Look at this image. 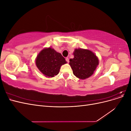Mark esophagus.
<instances>
[{
    "mask_svg": "<svg viewBox=\"0 0 131 131\" xmlns=\"http://www.w3.org/2000/svg\"><path fill=\"white\" fill-rule=\"evenodd\" d=\"M66 61L68 62V63H69V59L68 58V57H67L66 58Z\"/></svg>",
    "mask_w": 131,
    "mask_h": 131,
    "instance_id": "1",
    "label": "esophagus"
}]
</instances>
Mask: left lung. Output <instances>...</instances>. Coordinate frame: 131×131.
I'll use <instances>...</instances> for the list:
<instances>
[{
	"mask_svg": "<svg viewBox=\"0 0 131 131\" xmlns=\"http://www.w3.org/2000/svg\"><path fill=\"white\" fill-rule=\"evenodd\" d=\"M73 58L70 59L69 65L75 77L85 79L92 75L99 64V60L92 51L83 49H76Z\"/></svg>",
	"mask_w": 131,
	"mask_h": 131,
	"instance_id": "1",
	"label": "left lung"
}]
</instances>
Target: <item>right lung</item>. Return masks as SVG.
<instances>
[{"label": "right lung", "instance_id": "right-lung-1", "mask_svg": "<svg viewBox=\"0 0 131 131\" xmlns=\"http://www.w3.org/2000/svg\"><path fill=\"white\" fill-rule=\"evenodd\" d=\"M67 63L65 58L60 53L51 47L43 49L37 57L35 64L39 70L48 78L57 75L61 66Z\"/></svg>", "mask_w": 131, "mask_h": 131}]
</instances>
